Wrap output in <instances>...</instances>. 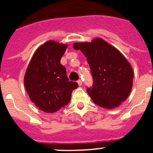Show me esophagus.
Wrapping results in <instances>:
<instances>
[{"label":"esophagus","instance_id":"34e87169","mask_svg":"<svg viewBox=\"0 0 153 153\" xmlns=\"http://www.w3.org/2000/svg\"><path fill=\"white\" fill-rule=\"evenodd\" d=\"M77 83H78V84H79V86H81V85L83 84V83H82V80H81V79L77 80Z\"/></svg>","mask_w":153,"mask_h":153}]
</instances>
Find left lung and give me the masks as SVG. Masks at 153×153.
Here are the masks:
<instances>
[{
	"mask_svg": "<svg viewBox=\"0 0 153 153\" xmlns=\"http://www.w3.org/2000/svg\"><path fill=\"white\" fill-rule=\"evenodd\" d=\"M90 66L93 86L86 91L98 106L106 109L119 106L129 97L132 86L133 70L125 56L101 38L91 42L75 43Z\"/></svg>",
	"mask_w": 153,
	"mask_h": 153,
	"instance_id": "8db88e82",
	"label": "left lung"
}]
</instances>
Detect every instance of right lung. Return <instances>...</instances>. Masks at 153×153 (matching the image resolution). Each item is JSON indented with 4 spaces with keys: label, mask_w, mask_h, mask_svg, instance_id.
Wrapping results in <instances>:
<instances>
[{
    "label": "right lung",
    "mask_w": 153,
    "mask_h": 153,
    "mask_svg": "<svg viewBox=\"0 0 153 153\" xmlns=\"http://www.w3.org/2000/svg\"><path fill=\"white\" fill-rule=\"evenodd\" d=\"M67 44L49 40L35 51L24 76V86L30 100L42 111L54 113L67 106L78 87L69 81L60 59Z\"/></svg>",
    "instance_id": "1"
}]
</instances>
